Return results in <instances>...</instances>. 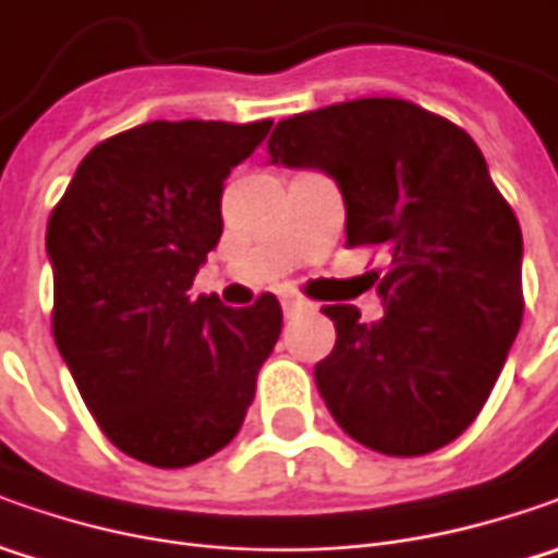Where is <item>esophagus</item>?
<instances>
[{"mask_svg":"<svg viewBox=\"0 0 558 558\" xmlns=\"http://www.w3.org/2000/svg\"><path fill=\"white\" fill-rule=\"evenodd\" d=\"M279 301H282V311L294 313V311H307L311 307V301L307 298H301V294H294V291H279Z\"/></svg>","mask_w":558,"mask_h":558,"instance_id":"esophagus-1","label":"esophagus"}]
</instances>
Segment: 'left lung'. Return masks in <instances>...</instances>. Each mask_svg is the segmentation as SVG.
I'll list each match as a JSON object with an SVG mask.
<instances>
[{
  "label": "left lung",
  "mask_w": 558,
  "mask_h": 558,
  "mask_svg": "<svg viewBox=\"0 0 558 558\" xmlns=\"http://www.w3.org/2000/svg\"><path fill=\"white\" fill-rule=\"evenodd\" d=\"M269 163L329 173L348 245H378L385 316L329 304L313 378L335 422L388 457L432 453L475 422L522 326V229L457 123L403 98L279 120Z\"/></svg>",
  "instance_id": "8db88e82"
}]
</instances>
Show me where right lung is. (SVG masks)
Listing matches in <instances>:
<instances>
[{
  "label": "right lung",
  "mask_w": 558,
  "mask_h": 558,
  "mask_svg": "<svg viewBox=\"0 0 558 558\" xmlns=\"http://www.w3.org/2000/svg\"><path fill=\"white\" fill-rule=\"evenodd\" d=\"M272 120H151L98 142L49 217L54 344L108 440L183 469L223 450L282 332V307L192 298L223 232L232 167Z\"/></svg>",
  "instance_id": "1"
}]
</instances>
